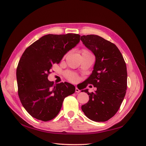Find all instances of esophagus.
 Wrapping results in <instances>:
<instances>
[{"instance_id":"obj_1","label":"esophagus","mask_w":146,"mask_h":146,"mask_svg":"<svg viewBox=\"0 0 146 146\" xmlns=\"http://www.w3.org/2000/svg\"><path fill=\"white\" fill-rule=\"evenodd\" d=\"M75 92L76 93H80V90L78 88H76H76H75Z\"/></svg>"}]
</instances>
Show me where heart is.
<instances>
[{
    "mask_svg": "<svg viewBox=\"0 0 146 146\" xmlns=\"http://www.w3.org/2000/svg\"><path fill=\"white\" fill-rule=\"evenodd\" d=\"M81 54H91V53L89 50H88L86 49H83L82 51H81ZM66 77L67 78L68 80L73 83L77 82V81H78V76L76 74L73 73L67 72L66 73Z\"/></svg>",
    "mask_w": 146,
    "mask_h": 146,
    "instance_id": "heart-1",
    "label": "heart"
}]
</instances>
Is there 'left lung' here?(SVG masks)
<instances>
[{
	"instance_id": "8db88e82",
	"label": "left lung",
	"mask_w": 146,
	"mask_h": 146,
	"mask_svg": "<svg viewBox=\"0 0 146 146\" xmlns=\"http://www.w3.org/2000/svg\"><path fill=\"white\" fill-rule=\"evenodd\" d=\"M81 40L95 55L93 72L84 81L82 89L93 84L97 90L89 93V101L81 106V110L90 119L104 122L114 116L119 110L126 95L127 68L123 56L114 43L98 35L81 36ZM81 89V90H82Z\"/></svg>"
}]
</instances>
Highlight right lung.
I'll use <instances>...</instances> for the list:
<instances>
[{"mask_svg":"<svg viewBox=\"0 0 146 146\" xmlns=\"http://www.w3.org/2000/svg\"><path fill=\"white\" fill-rule=\"evenodd\" d=\"M80 35L48 34L27 47L17 68L18 94L25 110L43 121L55 118L65 98L75 91L69 83L54 84L48 80L53 64L79 43Z\"/></svg>","mask_w":146,"mask_h":146,"instance_id":"obj_1","label":"right lung"}]
</instances>
